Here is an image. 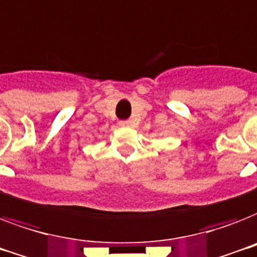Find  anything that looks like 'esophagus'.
Listing matches in <instances>:
<instances>
[{"label":"esophagus","instance_id":"34e87169","mask_svg":"<svg viewBox=\"0 0 257 257\" xmlns=\"http://www.w3.org/2000/svg\"><path fill=\"white\" fill-rule=\"evenodd\" d=\"M119 124H120V126H128V124H130V120H120Z\"/></svg>","mask_w":257,"mask_h":257}]
</instances>
